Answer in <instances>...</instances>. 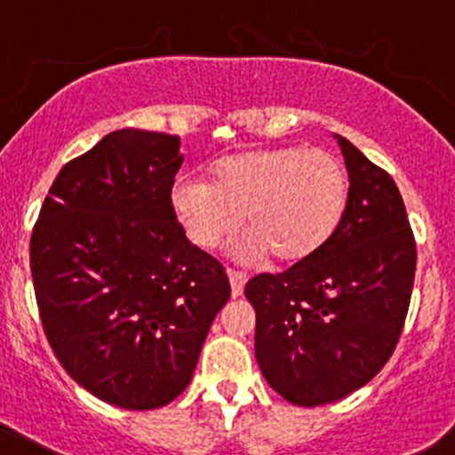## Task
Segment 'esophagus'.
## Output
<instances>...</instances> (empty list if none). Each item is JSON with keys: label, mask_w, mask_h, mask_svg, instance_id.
Segmentation results:
<instances>
[{"label": "esophagus", "mask_w": 455, "mask_h": 455, "mask_svg": "<svg viewBox=\"0 0 455 455\" xmlns=\"http://www.w3.org/2000/svg\"><path fill=\"white\" fill-rule=\"evenodd\" d=\"M228 275V282H231V295L233 297H242V292H244V286L246 282H249V277H246L244 273H237V270H227Z\"/></svg>", "instance_id": "obj_1"}]
</instances>
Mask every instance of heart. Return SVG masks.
<instances>
[{"label": "heart", "mask_w": 455, "mask_h": 455, "mask_svg": "<svg viewBox=\"0 0 455 455\" xmlns=\"http://www.w3.org/2000/svg\"><path fill=\"white\" fill-rule=\"evenodd\" d=\"M347 173L337 156L304 147H261L218 160L209 180H180L172 206L187 240L211 251L246 220L233 244L240 261L304 264L328 246L347 209Z\"/></svg>", "instance_id": "b5f03b06"}]
</instances>
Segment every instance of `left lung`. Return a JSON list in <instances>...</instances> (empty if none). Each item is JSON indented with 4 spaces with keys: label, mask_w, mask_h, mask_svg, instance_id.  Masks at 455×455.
Returning a JSON list of instances; mask_svg holds the SVG:
<instances>
[{
    "label": "left lung",
    "mask_w": 455,
    "mask_h": 455,
    "mask_svg": "<svg viewBox=\"0 0 455 455\" xmlns=\"http://www.w3.org/2000/svg\"><path fill=\"white\" fill-rule=\"evenodd\" d=\"M350 196L323 251L244 288L255 308V359L288 403L316 407L370 383L389 361L416 270V242L401 191L387 172L334 134Z\"/></svg>",
    "instance_id": "8db88e82"
}]
</instances>
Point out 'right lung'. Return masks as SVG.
<instances>
[{
  "instance_id": "right-lung-1",
  "label": "right lung",
  "mask_w": 455,
  "mask_h": 455,
  "mask_svg": "<svg viewBox=\"0 0 455 455\" xmlns=\"http://www.w3.org/2000/svg\"><path fill=\"white\" fill-rule=\"evenodd\" d=\"M180 139L116 130L59 172L30 237L41 323L68 374L109 405L156 410L191 383L231 297L172 206Z\"/></svg>"
}]
</instances>
